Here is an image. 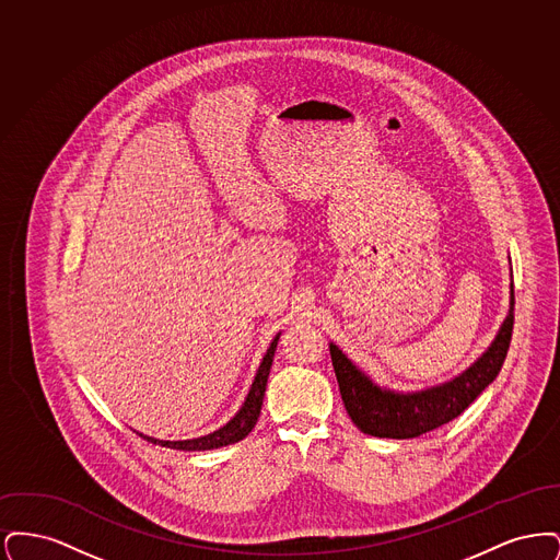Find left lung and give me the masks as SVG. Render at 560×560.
Segmentation results:
<instances>
[{
	"label": "left lung",
	"mask_w": 560,
	"mask_h": 560,
	"mask_svg": "<svg viewBox=\"0 0 560 560\" xmlns=\"http://www.w3.org/2000/svg\"><path fill=\"white\" fill-rule=\"evenodd\" d=\"M512 306L514 295L495 340L466 372L420 393L402 395L375 386L365 373L348 361L340 348L329 345L334 372L350 420L361 428V432L380 439H413L452 422L502 370L514 325Z\"/></svg>",
	"instance_id": "1"
}]
</instances>
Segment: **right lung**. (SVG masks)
Masks as SVG:
<instances>
[{"mask_svg":"<svg viewBox=\"0 0 560 560\" xmlns=\"http://www.w3.org/2000/svg\"><path fill=\"white\" fill-rule=\"evenodd\" d=\"M277 342H279V334L277 338L270 342L267 354L258 368V373L254 377V384L245 397V402L241 405L240 411L235 413V418L224 424L218 430H213L206 436H199V439H188V441H160V439H151V436H144L147 441H151L153 445H161L165 450H178V452H206V450H218V447H224V445H233L241 439H245L252 428L256 427L258 422V416H260V409H262V399H265V390H267L268 373H270V365H272V357H275V350H277ZM142 436V434H140Z\"/></svg>","mask_w":560,"mask_h":560,"instance_id":"1","label":"right lung"}]
</instances>
